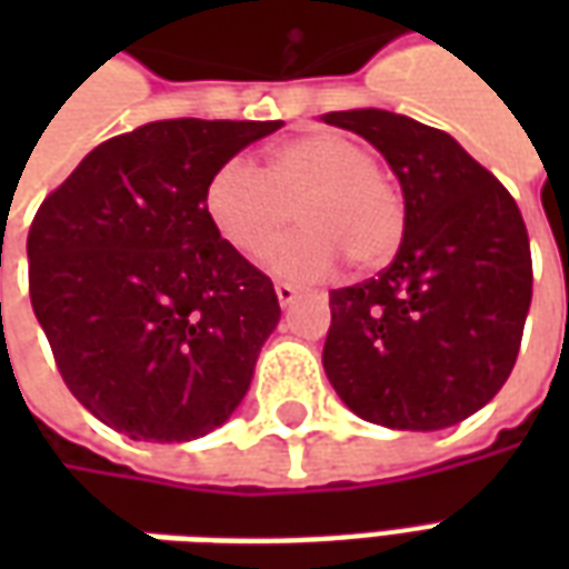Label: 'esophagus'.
<instances>
[{"label":"esophagus","mask_w":569,"mask_h":569,"mask_svg":"<svg viewBox=\"0 0 569 569\" xmlns=\"http://www.w3.org/2000/svg\"><path fill=\"white\" fill-rule=\"evenodd\" d=\"M273 292H277V298H280V305H283V308H289V305L298 298V289L292 283H273Z\"/></svg>","instance_id":"esophagus-1"}]
</instances>
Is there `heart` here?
<instances>
[{"label":"heart","mask_w":569,"mask_h":569,"mask_svg":"<svg viewBox=\"0 0 569 569\" xmlns=\"http://www.w3.org/2000/svg\"><path fill=\"white\" fill-rule=\"evenodd\" d=\"M299 210L302 231L280 248L272 240ZM207 216L228 247L259 259L272 246L271 271L322 280L350 259L375 271L406 237L402 188L371 146L345 130H308L268 149L261 170L243 158L224 161L207 186Z\"/></svg>","instance_id":"obj_1"}]
</instances>
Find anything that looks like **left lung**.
Segmentation results:
<instances>
[{"mask_svg":"<svg viewBox=\"0 0 569 569\" xmlns=\"http://www.w3.org/2000/svg\"><path fill=\"white\" fill-rule=\"evenodd\" d=\"M322 121L381 151L408 207L390 268L329 292L322 369L369 423L453 427L500 393L518 359L533 296L521 210L445 130L383 109Z\"/></svg>","mask_w":569,"mask_h":569,"instance_id":"left-lung-1","label":"left lung"}]
</instances>
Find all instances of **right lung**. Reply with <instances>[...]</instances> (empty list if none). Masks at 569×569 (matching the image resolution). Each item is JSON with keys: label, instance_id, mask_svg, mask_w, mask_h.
<instances>
[{"label": "right lung", "instance_id": "1", "mask_svg": "<svg viewBox=\"0 0 569 569\" xmlns=\"http://www.w3.org/2000/svg\"><path fill=\"white\" fill-rule=\"evenodd\" d=\"M283 121L170 118L100 142L27 237L30 298L69 393L137 441H191L247 396L280 322L271 277L207 216L212 173Z\"/></svg>", "mask_w": 569, "mask_h": 569}]
</instances>
